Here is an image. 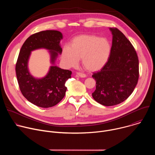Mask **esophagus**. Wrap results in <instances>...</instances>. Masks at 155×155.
Masks as SVG:
<instances>
[{"label":"esophagus","mask_w":155,"mask_h":155,"mask_svg":"<svg viewBox=\"0 0 155 155\" xmlns=\"http://www.w3.org/2000/svg\"><path fill=\"white\" fill-rule=\"evenodd\" d=\"M76 76L77 77H81V78H84L86 77V74H83V73H81V72H77L76 74Z\"/></svg>","instance_id":"obj_1"}]
</instances>
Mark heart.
Returning <instances> with one entry per match:
<instances>
[{"label": "heart", "instance_id": "1", "mask_svg": "<svg viewBox=\"0 0 155 155\" xmlns=\"http://www.w3.org/2000/svg\"><path fill=\"white\" fill-rule=\"evenodd\" d=\"M112 46L108 39L94 35L75 37L70 47L62 51V61L68 68H75L82 60L84 68L89 71H97L104 68L108 61Z\"/></svg>", "mask_w": 155, "mask_h": 155}]
</instances>
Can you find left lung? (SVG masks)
<instances>
[{"instance_id": "left-lung-1", "label": "left lung", "mask_w": 155, "mask_h": 155, "mask_svg": "<svg viewBox=\"0 0 155 155\" xmlns=\"http://www.w3.org/2000/svg\"><path fill=\"white\" fill-rule=\"evenodd\" d=\"M110 30L113 35L110 58L104 67L92 75L96 81L93 97L105 106L115 105L127 99L139 76V59L134 47L119 29Z\"/></svg>"}]
</instances>
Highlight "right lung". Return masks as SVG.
I'll list each match as a JSON object with an SVG mask.
<instances>
[{
    "label": "right lung",
    "instance_id": "add662e5",
    "mask_svg": "<svg viewBox=\"0 0 155 155\" xmlns=\"http://www.w3.org/2000/svg\"><path fill=\"white\" fill-rule=\"evenodd\" d=\"M61 39L62 34L59 31H41L29 37L20 50L15 68L19 89L28 101L38 107H51L63 99L67 90L65 83L71 77L72 72L52 65L45 77L35 78L28 68L31 52L39 48L48 50L54 64L58 53H62Z\"/></svg>",
    "mask_w": 155,
    "mask_h": 155
}]
</instances>
